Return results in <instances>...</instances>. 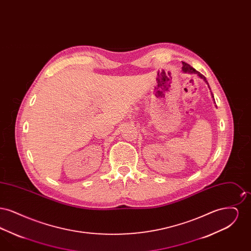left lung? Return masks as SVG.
<instances>
[{
	"label": "left lung",
	"mask_w": 251,
	"mask_h": 251,
	"mask_svg": "<svg viewBox=\"0 0 251 251\" xmlns=\"http://www.w3.org/2000/svg\"><path fill=\"white\" fill-rule=\"evenodd\" d=\"M182 71L183 72H190V73H197L201 78H202L203 80L207 83L208 84V86H209V84H208V82H207V80H206V78L204 77V75H202L201 72H197L193 67H191L190 65H188L187 63H185V62H182ZM210 87V86H209ZM211 89V88H210ZM212 97L214 98V96L212 94ZM214 100H215V99H214Z\"/></svg>",
	"instance_id": "left-lung-1"
}]
</instances>
